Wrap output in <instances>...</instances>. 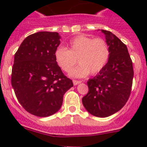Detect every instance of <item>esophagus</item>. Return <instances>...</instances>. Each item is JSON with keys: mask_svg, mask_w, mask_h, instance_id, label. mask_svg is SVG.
I'll use <instances>...</instances> for the list:
<instances>
[{"mask_svg": "<svg viewBox=\"0 0 147 147\" xmlns=\"http://www.w3.org/2000/svg\"><path fill=\"white\" fill-rule=\"evenodd\" d=\"M81 82H82L81 81H77V80H73V83H74V85H78V84H80V83H81Z\"/></svg>", "mask_w": 147, "mask_h": 147, "instance_id": "1", "label": "esophagus"}]
</instances>
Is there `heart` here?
Listing matches in <instances>:
<instances>
[{
  "mask_svg": "<svg viewBox=\"0 0 147 147\" xmlns=\"http://www.w3.org/2000/svg\"><path fill=\"white\" fill-rule=\"evenodd\" d=\"M110 47L102 37L78 35L70 40L67 49L58 47L54 52L57 64L63 71L71 72L78 63L80 65L73 70L71 75L74 77H85L89 74L99 73L107 65L110 58Z\"/></svg>",
  "mask_w": 147,
  "mask_h": 147,
  "instance_id": "b5f03b06",
  "label": "heart"
}]
</instances>
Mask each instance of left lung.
<instances>
[{
	"label": "left lung",
	"instance_id": "left-lung-1",
	"mask_svg": "<svg viewBox=\"0 0 147 147\" xmlns=\"http://www.w3.org/2000/svg\"><path fill=\"white\" fill-rule=\"evenodd\" d=\"M110 47V58L98 74L88 81L82 98L88 112L105 118L115 113L127 103L131 93L134 71L127 48L112 32L102 30Z\"/></svg>",
	"mask_w": 147,
	"mask_h": 147
}]
</instances>
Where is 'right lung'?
Returning <instances> with one entry per match:
<instances>
[{
    "label": "right lung",
    "instance_id": "1",
    "mask_svg": "<svg viewBox=\"0 0 147 147\" xmlns=\"http://www.w3.org/2000/svg\"><path fill=\"white\" fill-rule=\"evenodd\" d=\"M59 39L57 32L32 34L15 54L11 82L15 96L27 112L39 117L57 112L64 94L74 86L54 59Z\"/></svg>",
    "mask_w": 147,
    "mask_h": 147
}]
</instances>
